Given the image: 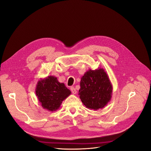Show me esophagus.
I'll return each instance as SVG.
<instances>
[{
	"mask_svg": "<svg viewBox=\"0 0 151 151\" xmlns=\"http://www.w3.org/2000/svg\"><path fill=\"white\" fill-rule=\"evenodd\" d=\"M70 90H71V92H72V93L73 94H76V89L75 88V87H73V86H71V88H70Z\"/></svg>",
	"mask_w": 151,
	"mask_h": 151,
	"instance_id": "1",
	"label": "esophagus"
}]
</instances>
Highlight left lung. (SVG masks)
Returning a JSON list of instances; mask_svg holds the SVG:
<instances>
[{"label": "left lung", "instance_id": "left-lung-1", "mask_svg": "<svg viewBox=\"0 0 151 151\" xmlns=\"http://www.w3.org/2000/svg\"><path fill=\"white\" fill-rule=\"evenodd\" d=\"M113 87L104 68L89 70L81 78L78 95L83 105L89 109H103L110 101Z\"/></svg>", "mask_w": 151, "mask_h": 151}]
</instances>
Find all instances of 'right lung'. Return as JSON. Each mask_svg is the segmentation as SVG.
<instances>
[{
  "mask_svg": "<svg viewBox=\"0 0 151 151\" xmlns=\"http://www.w3.org/2000/svg\"><path fill=\"white\" fill-rule=\"evenodd\" d=\"M35 92L42 107L50 111L59 109L62 101L71 93L54 76H48L39 80Z\"/></svg>",
  "mask_w": 151,
  "mask_h": 151,
  "instance_id": "add662e5",
  "label": "right lung"
}]
</instances>
